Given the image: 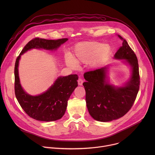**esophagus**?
<instances>
[{
  "label": "esophagus",
  "instance_id": "esophagus-1",
  "mask_svg": "<svg viewBox=\"0 0 155 155\" xmlns=\"http://www.w3.org/2000/svg\"><path fill=\"white\" fill-rule=\"evenodd\" d=\"M83 80L82 79V78H79L78 80V85H80V86H81L82 84H83Z\"/></svg>",
  "mask_w": 155,
  "mask_h": 155
}]
</instances>
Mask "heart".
Segmentation results:
<instances>
[{
    "instance_id": "b5f03b06",
    "label": "heart",
    "mask_w": 155,
    "mask_h": 155,
    "mask_svg": "<svg viewBox=\"0 0 155 155\" xmlns=\"http://www.w3.org/2000/svg\"><path fill=\"white\" fill-rule=\"evenodd\" d=\"M99 42L86 41L77 44L75 47L72 58H65L66 65L69 68L75 69L77 64H90L94 66L104 57L112 53V48L109 45H104Z\"/></svg>"
}]
</instances>
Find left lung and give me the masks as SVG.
<instances>
[{
	"label": "left lung",
	"instance_id": "left-lung-1",
	"mask_svg": "<svg viewBox=\"0 0 155 155\" xmlns=\"http://www.w3.org/2000/svg\"><path fill=\"white\" fill-rule=\"evenodd\" d=\"M122 46L114 58L124 59L131 68V75L124 86H115L109 83L108 67L84 74L86 80L83 83L86 91V106L90 115L101 122L111 121L123 117L133 105L139 90L140 77L137 56L121 36Z\"/></svg>",
	"mask_w": 155,
	"mask_h": 155
}]
</instances>
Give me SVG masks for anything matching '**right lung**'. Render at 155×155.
Listing matches in <instances>:
<instances>
[{
    "label": "right lung",
    "mask_w": 155,
    "mask_h": 155,
    "mask_svg": "<svg viewBox=\"0 0 155 155\" xmlns=\"http://www.w3.org/2000/svg\"><path fill=\"white\" fill-rule=\"evenodd\" d=\"M68 38L46 40L35 38L29 41L16 60L15 65V93L24 111L31 118L41 121H53L61 118L67 108L68 101L78 86L76 74L58 77L48 90L38 96L26 93L22 87L18 74L21 56L33 48L56 50Z\"/></svg>",
    "instance_id": "1"
}]
</instances>
